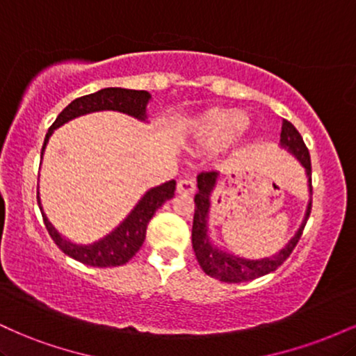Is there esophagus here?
Returning <instances> with one entry per match:
<instances>
[{
    "mask_svg": "<svg viewBox=\"0 0 356 356\" xmlns=\"http://www.w3.org/2000/svg\"><path fill=\"white\" fill-rule=\"evenodd\" d=\"M195 191V182L192 179H181L177 182V192L179 194H192Z\"/></svg>",
    "mask_w": 356,
    "mask_h": 356,
    "instance_id": "obj_1",
    "label": "esophagus"
}]
</instances>
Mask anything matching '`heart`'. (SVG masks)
I'll use <instances>...</instances> for the list:
<instances>
[{"label": "heart", "mask_w": 356, "mask_h": 356, "mask_svg": "<svg viewBox=\"0 0 356 356\" xmlns=\"http://www.w3.org/2000/svg\"><path fill=\"white\" fill-rule=\"evenodd\" d=\"M248 115L238 110H222L202 117L192 130V137L204 149L219 150L227 147L246 130Z\"/></svg>", "instance_id": "1"}]
</instances>
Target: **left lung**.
I'll return each mask as SVG.
<instances>
[{"instance_id":"left-lung-1","label":"left lung","mask_w":356,"mask_h":356,"mask_svg":"<svg viewBox=\"0 0 356 356\" xmlns=\"http://www.w3.org/2000/svg\"><path fill=\"white\" fill-rule=\"evenodd\" d=\"M280 147L288 154H291L305 169L306 181H308L309 201L308 206H306L303 220H301L295 236L273 256L256 257V259L243 257L212 243L209 232L211 197L212 192L216 191V186H218L219 172H202L197 175L199 191L194 197L195 212L194 222H192V248H194L195 257H197L204 273L211 277L224 281V283H244V281H251L259 276L268 275V273L275 271L277 266L284 263L286 257L291 254L298 241H300L306 220H308L309 212H312V161H309V152L306 149L300 132L288 120H283V127H281Z\"/></svg>"}]
</instances>
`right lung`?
Wrapping results in <instances>:
<instances>
[{
  "instance_id": "right-lung-1",
  "label": "right lung",
  "mask_w": 356,
  "mask_h": 356,
  "mask_svg": "<svg viewBox=\"0 0 356 356\" xmlns=\"http://www.w3.org/2000/svg\"><path fill=\"white\" fill-rule=\"evenodd\" d=\"M152 100V95L145 90H129V88H118V87H110V88H102L99 92L90 93V95L80 97L75 99L72 104H68L67 107L60 112V115L56 117V120L53 122V125L48 129L47 137H44L43 149H42V159L47 149L48 140L53 136L56 129H60L61 125H65L67 122L73 120V118H79L81 115H87V113L93 112H104V110H112V112H120L125 115H130L137 120L145 122L147 120V105ZM175 191V181L164 182L161 186L150 187L149 191L138 199V202L134 206V209L125 216V219L120 224L105 234L104 238L99 241H93L90 244H76L65 236H61L58 231L55 229V226L48 220L47 214L43 212L42 201H40V191L36 194L38 199L40 211H42L44 226H47L48 232H50L51 239L55 241V244L67 256L73 257V259L80 261V263L88 264V266L95 268H107V266H122L127 261L132 259V256L140 249L142 244L145 241V231L147 224L152 219L155 211L162 206L165 201L174 197Z\"/></svg>"
}]
</instances>
